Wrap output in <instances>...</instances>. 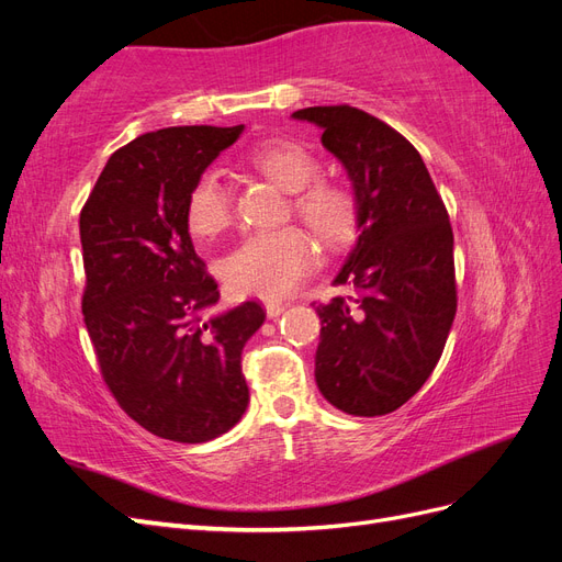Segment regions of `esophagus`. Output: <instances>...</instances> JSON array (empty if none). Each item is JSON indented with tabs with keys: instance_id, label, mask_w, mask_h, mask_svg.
Segmentation results:
<instances>
[{
	"instance_id": "34e87169",
	"label": "esophagus",
	"mask_w": 562,
	"mask_h": 562,
	"mask_svg": "<svg viewBox=\"0 0 562 562\" xmlns=\"http://www.w3.org/2000/svg\"><path fill=\"white\" fill-rule=\"evenodd\" d=\"M283 310H285V304L279 302V300H267V302H265V312H267L269 318H277Z\"/></svg>"
}]
</instances>
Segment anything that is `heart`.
I'll return each mask as SVG.
<instances>
[{"label":"heart","instance_id":"1","mask_svg":"<svg viewBox=\"0 0 562 562\" xmlns=\"http://www.w3.org/2000/svg\"><path fill=\"white\" fill-rule=\"evenodd\" d=\"M248 164L293 194V213L328 246L349 244L361 225V201L345 180L321 176V161L291 138H269L248 151ZM187 227L199 239H215L234 220V203L217 171H203L184 203ZM318 250L295 227L255 232L220 265L225 283L239 295L283 297L307 279Z\"/></svg>","mask_w":562,"mask_h":562}]
</instances>
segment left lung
<instances>
[{"mask_svg": "<svg viewBox=\"0 0 562 562\" xmlns=\"http://www.w3.org/2000/svg\"><path fill=\"white\" fill-rule=\"evenodd\" d=\"M345 164L361 201L359 244L335 285L353 295L316 304V384L337 411L394 413L429 380L457 312L452 227L411 140L359 108H304Z\"/></svg>", "mask_w": 562, "mask_h": 562, "instance_id": "8db88e82", "label": "left lung"}]
</instances>
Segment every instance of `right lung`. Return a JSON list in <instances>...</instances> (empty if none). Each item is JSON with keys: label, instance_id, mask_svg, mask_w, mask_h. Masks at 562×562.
Here are the masks:
<instances>
[{"label": "right lung", "instance_id": "1", "mask_svg": "<svg viewBox=\"0 0 562 562\" xmlns=\"http://www.w3.org/2000/svg\"><path fill=\"white\" fill-rule=\"evenodd\" d=\"M244 126H173L119 147L79 213L81 314L105 386L143 429L176 443L229 431L248 405L241 351L258 302L203 318L215 279L194 252L184 203Z\"/></svg>", "mask_w": 562, "mask_h": 562}]
</instances>
